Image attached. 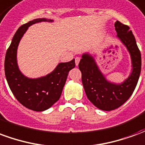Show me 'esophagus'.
<instances>
[{
    "instance_id": "34e87169",
    "label": "esophagus",
    "mask_w": 145,
    "mask_h": 145,
    "mask_svg": "<svg viewBox=\"0 0 145 145\" xmlns=\"http://www.w3.org/2000/svg\"><path fill=\"white\" fill-rule=\"evenodd\" d=\"M80 60H81V58H80V57H75V64H76V65H77V66L78 65L79 62H80Z\"/></svg>"
}]
</instances>
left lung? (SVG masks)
Returning <instances> with one entry per match:
<instances>
[{
    "instance_id": "8db88e82",
    "label": "left lung",
    "mask_w": 145,
    "mask_h": 145,
    "mask_svg": "<svg viewBox=\"0 0 145 145\" xmlns=\"http://www.w3.org/2000/svg\"><path fill=\"white\" fill-rule=\"evenodd\" d=\"M115 29L117 37L127 48L132 60L133 71L123 83L116 85L107 82L89 54L82 55L78 64L87 97L94 106L105 111L117 109L131 97L136 88L141 69L140 52L130 27L116 21Z\"/></svg>"
}]
</instances>
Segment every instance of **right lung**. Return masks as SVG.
I'll return each mask as SVG.
<instances>
[{"mask_svg":"<svg viewBox=\"0 0 145 145\" xmlns=\"http://www.w3.org/2000/svg\"><path fill=\"white\" fill-rule=\"evenodd\" d=\"M43 21L53 20L36 18L18 28L6 52L5 60V76L14 97L25 107L38 112L49 109L59 100L68 73L75 67L74 59L60 63L53 72L36 79L28 78L20 72L16 60L19 41L31 25Z\"/></svg>","mask_w":145,"mask_h":145,"instance_id":"obj_1","label":"right lung"}]
</instances>
